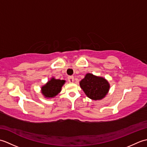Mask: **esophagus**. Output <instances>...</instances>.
<instances>
[{
	"instance_id": "esophagus-1",
	"label": "esophagus",
	"mask_w": 147,
	"mask_h": 147,
	"mask_svg": "<svg viewBox=\"0 0 147 147\" xmlns=\"http://www.w3.org/2000/svg\"><path fill=\"white\" fill-rule=\"evenodd\" d=\"M67 79H68L69 82L73 83V81H74V77H73V76H69L67 77Z\"/></svg>"
}]
</instances>
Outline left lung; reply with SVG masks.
<instances>
[{"mask_svg": "<svg viewBox=\"0 0 147 147\" xmlns=\"http://www.w3.org/2000/svg\"><path fill=\"white\" fill-rule=\"evenodd\" d=\"M80 85L87 96L95 100L104 98L109 90L107 80L104 78L93 76L92 74H87Z\"/></svg>", "mask_w": 147, "mask_h": 147, "instance_id": "1", "label": "left lung"}]
</instances>
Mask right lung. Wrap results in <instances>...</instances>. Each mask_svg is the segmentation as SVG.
Masks as SVG:
<instances>
[{
    "label": "right lung",
    "mask_w": 147,
    "mask_h": 147,
    "mask_svg": "<svg viewBox=\"0 0 147 147\" xmlns=\"http://www.w3.org/2000/svg\"><path fill=\"white\" fill-rule=\"evenodd\" d=\"M64 83V80L52 78L42 87V92L45 97H54L61 92L62 86Z\"/></svg>",
    "instance_id": "right-lung-1"
}]
</instances>
